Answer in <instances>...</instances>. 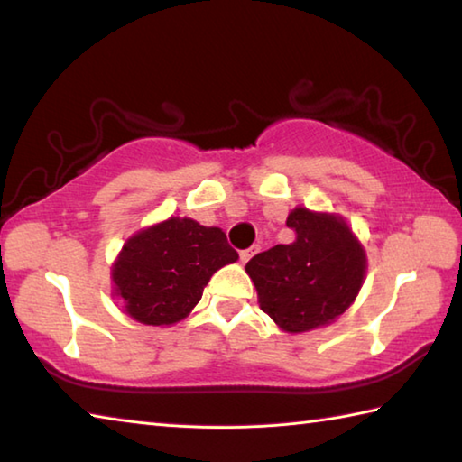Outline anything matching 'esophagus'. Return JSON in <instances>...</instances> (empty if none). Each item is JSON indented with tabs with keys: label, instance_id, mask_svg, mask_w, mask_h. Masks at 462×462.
Segmentation results:
<instances>
[{
	"label": "esophagus",
	"instance_id": "1",
	"mask_svg": "<svg viewBox=\"0 0 462 462\" xmlns=\"http://www.w3.org/2000/svg\"><path fill=\"white\" fill-rule=\"evenodd\" d=\"M256 250H259V246H250L246 250H242L240 253V261L242 263H248L250 259H253V254H256Z\"/></svg>",
	"mask_w": 462,
	"mask_h": 462
}]
</instances>
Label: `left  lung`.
I'll return each instance as SVG.
<instances>
[{"mask_svg":"<svg viewBox=\"0 0 462 462\" xmlns=\"http://www.w3.org/2000/svg\"><path fill=\"white\" fill-rule=\"evenodd\" d=\"M291 245H277L246 263L259 306L279 330L301 334L338 319L356 300L366 253L342 216L295 208L287 216Z\"/></svg>","mask_w":462,"mask_h":462,"instance_id":"obj_1","label":"left lung"}]
</instances>
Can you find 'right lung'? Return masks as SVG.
Listing matches in <instances>:
<instances>
[{
    "label": "right lung",
    "instance_id": "right-lung-1",
    "mask_svg": "<svg viewBox=\"0 0 462 462\" xmlns=\"http://www.w3.org/2000/svg\"><path fill=\"white\" fill-rule=\"evenodd\" d=\"M236 261L222 228L171 216L126 240L112 264L114 295L136 322L173 326L198 306L214 273Z\"/></svg>",
    "mask_w": 462,
    "mask_h": 462
}]
</instances>
